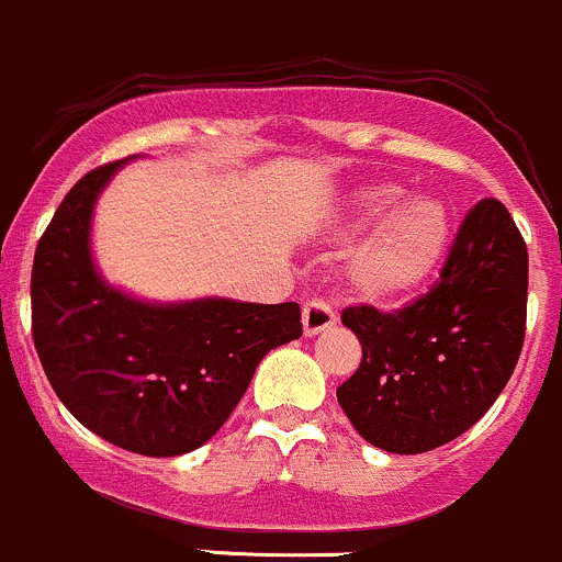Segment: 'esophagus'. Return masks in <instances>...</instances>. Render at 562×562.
<instances>
[{
  "label": "esophagus",
  "mask_w": 562,
  "mask_h": 562,
  "mask_svg": "<svg viewBox=\"0 0 562 562\" xmlns=\"http://www.w3.org/2000/svg\"><path fill=\"white\" fill-rule=\"evenodd\" d=\"M335 324V311L329 308L327 300H308V303L303 305V329L305 335H319L324 329H329Z\"/></svg>",
  "instance_id": "esophagus-1"
}]
</instances>
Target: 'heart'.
<instances>
[{"mask_svg":"<svg viewBox=\"0 0 562 562\" xmlns=\"http://www.w3.org/2000/svg\"><path fill=\"white\" fill-rule=\"evenodd\" d=\"M379 217L349 262V281L366 300H401L425 286L452 246V218L438 200H401L392 183L368 187L355 196V222Z\"/></svg>","mask_w":562,"mask_h":562,"instance_id":"b5f03b06","label":"heart"}]
</instances>
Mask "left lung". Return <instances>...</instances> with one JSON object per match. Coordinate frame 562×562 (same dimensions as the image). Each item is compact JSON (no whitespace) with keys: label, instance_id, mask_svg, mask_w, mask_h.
<instances>
[{"label":"left lung","instance_id":"obj_1","mask_svg":"<svg viewBox=\"0 0 562 562\" xmlns=\"http://www.w3.org/2000/svg\"><path fill=\"white\" fill-rule=\"evenodd\" d=\"M528 319V246L501 200L462 218L438 281L397 311L344 308L362 344L338 403L373 447L422 454L476 425L517 368Z\"/></svg>","mask_w":562,"mask_h":562}]
</instances>
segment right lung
<instances>
[{"label":"right lung","mask_w":562,"mask_h":562,"mask_svg":"<svg viewBox=\"0 0 562 562\" xmlns=\"http://www.w3.org/2000/svg\"><path fill=\"white\" fill-rule=\"evenodd\" d=\"M126 159L86 172L50 218L32 265V338L69 414L146 457L202 447L246 395L262 357L303 335L297 303L151 305L110 289L89 251L100 189Z\"/></svg>","instance_id":"obj_1"}]
</instances>
